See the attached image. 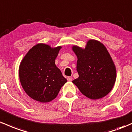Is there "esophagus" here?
Listing matches in <instances>:
<instances>
[{"instance_id": "esophagus-1", "label": "esophagus", "mask_w": 132, "mask_h": 132, "mask_svg": "<svg viewBox=\"0 0 132 132\" xmlns=\"http://www.w3.org/2000/svg\"><path fill=\"white\" fill-rule=\"evenodd\" d=\"M67 80L69 81V82H71V81L72 80V78L71 77H67Z\"/></svg>"}]
</instances>
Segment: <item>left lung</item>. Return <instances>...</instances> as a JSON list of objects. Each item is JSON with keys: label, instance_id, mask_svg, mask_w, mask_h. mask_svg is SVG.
I'll list each match as a JSON object with an SVG mask.
<instances>
[{"label": "left lung", "instance_id": "obj_1", "mask_svg": "<svg viewBox=\"0 0 132 132\" xmlns=\"http://www.w3.org/2000/svg\"><path fill=\"white\" fill-rule=\"evenodd\" d=\"M77 57L78 78L72 82L83 95L92 100L104 97L113 88L117 77L114 62L102 43L91 39L85 48L73 45Z\"/></svg>", "mask_w": 132, "mask_h": 132}]
</instances>
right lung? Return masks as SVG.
<instances>
[{
  "label": "right lung",
  "instance_id": "add662e5",
  "mask_svg": "<svg viewBox=\"0 0 132 132\" xmlns=\"http://www.w3.org/2000/svg\"><path fill=\"white\" fill-rule=\"evenodd\" d=\"M61 48L38 44L29 50L20 62V84L26 94L34 100L42 103L52 101L67 82L55 63Z\"/></svg>",
  "mask_w": 132,
  "mask_h": 132
}]
</instances>
